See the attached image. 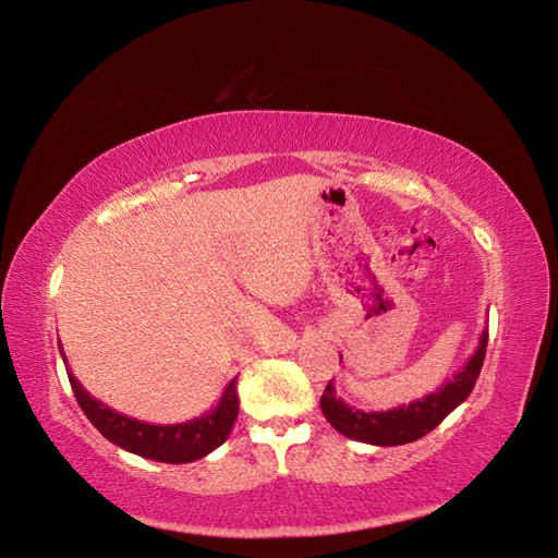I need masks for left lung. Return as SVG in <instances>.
Instances as JSON below:
<instances>
[{"instance_id":"obj_1","label":"left lung","mask_w":558,"mask_h":558,"mask_svg":"<svg viewBox=\"0 0 558 558\" xmlns=\"http://www.w3.org/2000/svg\"><path fill=\"white\" fill-rule=\"evenodd\" d=\"M487 351V330H483L469 362L452 378H448L436 392L425 395L411 403H401L390 411H360L337 397L330 380L320 397V411L330 425L353 440L369 446H403L413 444L436 429L459 403H464L480 376ZM341 360V355H339Z\"/></svg>"}]
</instances>
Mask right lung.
Here are the masks:
<instances>
[{"mask_svg": "<svg viewBox=\"0 0 558 558\" xmlns=\"http://www.w3.org/2000/svg\"><path fill=\"white\" fill-rule=\"evenodd\" d=\"M60 353L64 360L73 395L78 399L87 420L110 440V444L120 446L126 452L145 459H155V462L163 464H189L217 450L235 425V417L240 411L238 378L228 383L217 407L203 413L201 417L180 422V425H149V422L112 411L106 403L92 397L81 386V380L73 376L71 367L66 364L62 343Z\"/></svg>", "mask_w": 558, "mask_h": 558, "instance_id": "add662e5", "label": "right lung"}]
</instances>
